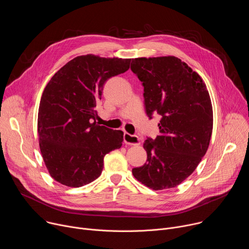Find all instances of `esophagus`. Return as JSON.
Masks as SVG:
<instances>
[{"instance_id": "1", "label": "esophagus", "mask_w": 249, "mask_h": 249, "mask_svg": "<svg viewBox=\"0 0 249 249\" xmlns=\"http://www.w3.org/2000/svg\"><path fill=\"white\" fill-rule=\"evenodd\" d=\"M123 140H124V143L128 144V145H139L140 144V141H139L138 136L131 135V134H129L127 132L124 133Z\"/></svg>"}]
</instances>
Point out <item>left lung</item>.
I'll return each instance as SVG.
<instances>
[{
	"label": "left lung",
	"mask_w": 249,
	"mask_h": 249,
	"mask_svg": "<svg viewBox=\"0 0 249 249\" xmlns=\"http://www.w3.org/2000/svg\"><path fill=\"white\" fill-rule=\"evenodd\" d=\"M132 72L144 87L146 113L159 114L160 134L147 138V161L135 178L154 190L176 187L205 156L213 130V109L201 77L180 59H132Z\"/></svg>",
	"instance_id": "left-lung-1"
}]
</instances>
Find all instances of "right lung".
I'll return each instance as SVG.
<instances>
[{"instance_id":"add662e5","label":"right lung","mask_w":249,"mask_h":249,"mask_svg":"<svg viewBox=\"0 0 249 249\" xmlns=\"http://www.w3.org/2000/svg\"><path fill=\"white\" fill-rule=\"evenodd\" d=\"M131 59L85 55L62 67L39 104L38 138L45 165L56 181L81 187L101 174L106 154L122 146L123 132L96 123L97 101L108 79L128 71Z\"/></svg>"}]
</instances>
